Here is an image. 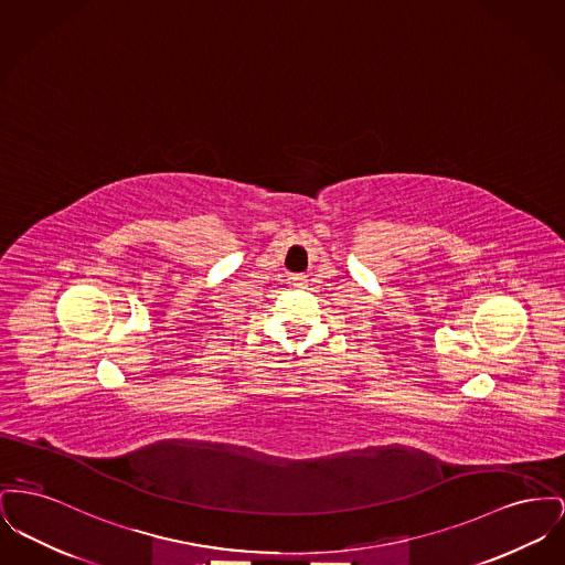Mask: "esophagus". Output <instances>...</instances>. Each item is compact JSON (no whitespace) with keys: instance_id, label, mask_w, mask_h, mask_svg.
Masks as SVG:
<instances>
[{"instance_id":"34e87169","label":"esophagus","mask_w":565,"mask_h":565,"mask_svg":"<svg viewBox=\"0 0 565 565\" xmlns=\"http://www.w3.org/2000/svg\"><path fill=\"white\" fill-rule=\"evenodd\" d=\"M290 281H292V286H297V288H305V284H307V277L305 275H292L290 277Z\"/></svg>"}]
</instances>
